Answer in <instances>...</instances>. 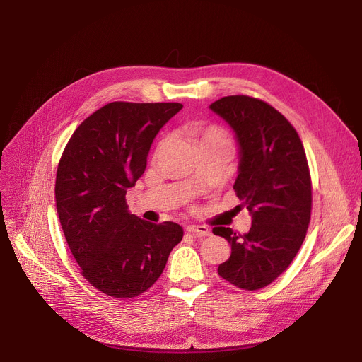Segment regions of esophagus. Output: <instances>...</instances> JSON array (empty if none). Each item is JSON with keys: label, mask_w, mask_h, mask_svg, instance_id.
<instances>
[{"label": "esophagus", "mask_w": 362, "mask_h": 362, "mask_svg": "<svg viewBox=\"0 0 362 362\" xmlns=\"http://www.w3.org/2000/svg\"><path fill=\"white\" fill-rule=\"evenodd\" d=\"M186 232L192 233V235L197 236V238L210 236V235H211V232H210V229H208V227H205V226H198V224L187 226V227H186Z\"/></svg>", "instance_id": "1"}]
</instances>
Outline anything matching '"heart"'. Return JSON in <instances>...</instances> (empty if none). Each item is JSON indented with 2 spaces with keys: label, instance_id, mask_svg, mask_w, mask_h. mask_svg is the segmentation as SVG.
Masks as SVG:
<instances>
[{
  "label": "heart",
  "instance_id": "heart-1",
  "mask_svg": "<svg viewBox=\"0 0 362 362\" xmlns=\"http://www.w3.org/2000/svg\"><path fill=\"white\" fill-rule=\"evenodd\" d=\"M187 133L191 135L192 141L199 149H223L229 152V154L233 149V139L230 136V133L218 124L192 123L187 126ZM161 146L163 144L158 145L157 152Z\"/></svg>",
  "mask_w": 362,
  "mask_h": 362
}]
</instances>
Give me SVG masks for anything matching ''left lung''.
Wrapping results in <instances>:
<instances>
[{
	"label": "left lung",
	"instance_id": "left-lung-1",
	"mask_svg": "<svg viewBox=\"0 0 362 362\" xmlns=\"http://www.w3.org/2000/svg\"><path fill=\"white\" fill-rule=\"evenodd\" d=\"M210 108L236 132L240 145L236 197L252 214L248 233L217 226L232 246L218 276L245 291L273 283L296 257L311 221L313 185L302 141L280 111L248 95H230Z\"/></svg>",
	"mask_w": 362,
	"mask_h": 362
}]
</instances>
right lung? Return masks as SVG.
<instances>
[{"label":"right lung","mask_w":362,"mask_h":362,"mask_svg":"<svg viewBox=\"0 0 362 362\" xmlns=\"http://www.w3.org/2000/svg\"><path fill=\"white\" fill-rule=\"evenodd\" d=\"M179 103L114 101L86 117L69 139L55 177L66 242L82 276L112 298H135L161 276L183 229L127 211L126 192L146 168L158 130Z\"/></svg>","instance_id":"add662e5"}]
</instances>
